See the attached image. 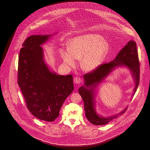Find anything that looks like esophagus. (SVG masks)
Returning a JSON list of instances; mask_svg holds the SVG:
<instances>
[{
	"label": "esophagus",
	"mask_w": 150,
	"mask_h": 150,
	"mask_svg": "<svg viewBox=\"0 0 150 150\" xmlns=\"http://www.w3.org/2000/svg\"><path fill=\"white\" fill-rule=\"evenodd\" d=\"M81 82V79L79 77L76 76V78H74V83H75L76 84H79Z\"/></svg>",
	"instance_id": "34e87169"
}]
</instances>
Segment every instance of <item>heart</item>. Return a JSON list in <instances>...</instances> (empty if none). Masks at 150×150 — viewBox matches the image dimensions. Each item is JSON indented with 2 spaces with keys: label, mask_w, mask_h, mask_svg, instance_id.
Listing matches in <instances>:
<instances>
[{
  "label": "heart",
  "mask_w": 150,
  "mask_h": 150,
  "mask_svg": "<svg viewBox=\"0 0 150 150\" xmlns=\"http://www.w3.org/2000/svg\"><path fill=\"white\" fill-rule=\"evenodd\" d=\"M108 44L102 36L87 34L72 39L70 47L62 50L61 56L64 63L73 67L77 58H81V66L86 71H92L102 64L108 51Z\"/></svg>",
  "instance_id": "heart-1"
}]
</instances>
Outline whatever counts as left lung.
I'll return each instance as SVG.
<instances>
[{
    "mask_svg": "<svg viewBox=\"0 0 150 150\" xmlns=\"http://www.w3.org/2000/svg\"><path fill=\"white\" fill-rule=\"evenodd\" d=\"M122 67H126L130 71L133 76L135 83L132 95L134 96L139 83L140 68L136 43L132 40L128 42L113 61L108 63L102 64L92 72L83 75L85 86H81L78 92L83 101L86 118L93 125H106L113 119L117 118L119 116L124 114L127 110V107L118 114L105 117L99 116L96 112L95 107L96 88L115 68Z\"/></svg>",
    "mask_w": 150,
    "mask_h": 150,
    "instance_id": "obj_1",
    "label": "left lung"
}]
</instances>
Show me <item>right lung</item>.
<instances>
[{
	"instance_id": "add662e5",
	"label": "right lung",
	"mask_w": 150,
	"mask_h": 150,
	"mask_svg": "<svg viewBox=\"0 0 150 150\" xmlns=\"http://www.w3.org/2000/svg\"><path fill=\"white\" fill-rule=\"evenodd\" d=\"M52 35L28 37L23 43L18 61V83L27 107L36 118L47 122L59 116L64 101L74 89L72 75H59L45 62L41 45Z\"/></svg>"
}]
</instances>
